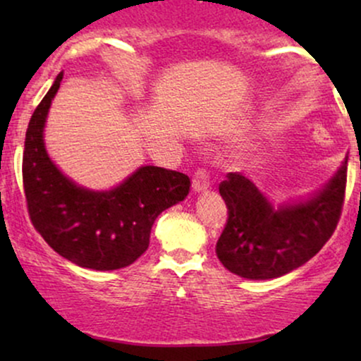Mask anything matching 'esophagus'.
Segmentation results:
<instances>
[{
	"label": "esophagus",
	"instance_id": "1",
	"mask_svg": "<svg viewBox=\"0 0 361 361\" xmlns=\"http://www.w3.org/2000/svg\"><path fill=\"white\" fill-rule=\"evenodd\" d=\"M210 175L209 171L204 168H198L197 171H195L193 175V181H192V186L195 192H204V190H207L210 186Z\"/></svg>",
	"mask_w": 361,
	"mask_h": 361
}]
</instances>
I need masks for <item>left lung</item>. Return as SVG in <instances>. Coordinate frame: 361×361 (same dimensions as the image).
I'll return each mask as SVG.
<instances>
[{
  "label": "left lung",
  "mask_w": 361,
  "mask_h": 361,
  "mask_svg": "<svg viewBox=\"0 0 361 361\" xmlns=\"http://www.w3.org/2000/svg\"><path fill=\"white\" fill-rule=\"evenodd\" d=\"M346 164L310 200L279 210L246 176L229 173L219 185L229 209L215 247L224 267L243 279L268 280L307 263L329 241L341 217Z\"/></svg>",
  "instance_id": "8db88e82"
}]
</instances>
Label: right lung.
I'll return each instance as SVG.
<instances>
[{
  "mask_svg": "<svg viewBox=\"0 0 361 361\" xmlns=\"http://www.w3.org/2000/svg\"><path fill=\"white\" fill-rule=\"evenodd\" d=\"M62 73L39 103L25 135L23 192L35 231L62 258L91 270H118L149 246L163 210L185 200L190 178L173 169L142 166L110 192H90L68 180L49 159L44 126Z\"/></svg>",
  "mask_w": 361,
  "mask_h": 361,
  "instance_id": "right-lung-1",
  "label": "right lung"
}]
</instances>
